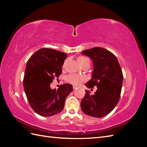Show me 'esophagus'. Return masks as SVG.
<instances>
[{"mask_svg":"<svg viewBox=\"0 0 147 147\" xmlns=\"http://www.w3.org/2000/svg\"><path fill=\"white\" fill-rule=\"evenodd\" d=\"M76 86H73V89H75V88H76Z\"/></svg>","mask_w":147,"mask_h":147,"instance_id":"1","label":"esophagus"}]
</instances>
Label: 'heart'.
<instances>
[{"label":"heart","mask_w":147,"mask_h":147,"mask_svg":"<svg viewBox=\"0 0 147 147\" xmlns=\"http://www.w3.org/2000/svg\"><path fill=\"white\" fill-rule=\"evenodd\" d=\"M88 61V59L84 57H79L78 58V62L82 65L84 62ZM85 81V78L83 76L77 75V74H70L66 78V82L73 85H79L80 84Z\"/></svg>","instance_id":"obj_1"}]
</instances>
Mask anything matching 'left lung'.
<instances>
[{"mask_svg":"<svg viewBox=\"0 0 147 147\" xmlns=\"http://www.w3.org/2000/svg\"><path fill=\"white\" fill-rule=\"evenodd\" d=\"M93 62L92 78L85 86L97 90L94 95L85 90L86 94L81 102V108L86 115L102 117L113 110L119 100L123 74L117 57L105 49L95 47L82 52Z\"/></svg>","mask_w":147,"mask_h":147,"instance_id":"1","label":"left lung"}]
</instances>
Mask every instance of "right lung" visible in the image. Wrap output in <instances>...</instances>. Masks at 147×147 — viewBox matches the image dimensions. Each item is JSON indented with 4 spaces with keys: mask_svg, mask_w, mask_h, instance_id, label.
I'll return each instance as SVG.
<instances>
[{
    "mask_svg": "<svg viewBox=\"0 0 147 147\" xmlns=\"http://www.w3.org/2000/svg\"><path fill=\"white\" fill-rule=\"evenodd\" d=\"M67 54L54 49L42 48L31 56L23 79L24 92L31 107L44 117L57 114L64 109L65 98L73 90L71 84L61 85L56 90L50 85L62 73Z\"/></svg>",
    "mask_w": 147,
    "mask_h": 147,
    "instance_id": "right-lung-1",
    "label": "right lung"
}]
</instances>
